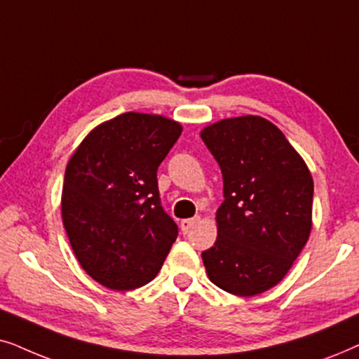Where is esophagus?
Here are the masks:
<instances>
[{"instance_id":"obj_1","label":"esophagus","mask_w":359,"mask_h":359,"mask_svg":"<svg viewBox=\"0 0 359 359\" xmlns=\"http://www.w3.org/2000/svg\"><path fill=\"white\" fill-rule=\"evenodd\" d=\"M197 222H198V218H185L180 222V229H182L184 233H189L190 228H192Z\"/></svg>"}]
</instances>
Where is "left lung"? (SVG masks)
<instances>
[{"instance_id": "1", "label": "left lung", "mask_w": 359, "mask_h": 359, "mask_svg": "<svg viewBox=\"0 0 359 359\" xmlns=\"http://www.w3.org/2000/svg\"><path fill=\"white\" fill-rule=\"evenodd\" d=\"M200 136L223 175L218 236L202 252L208 279L240 297L279 284L312 229L313 179L307 164L266 118H226Z\"/></svg>"}]
</instances>
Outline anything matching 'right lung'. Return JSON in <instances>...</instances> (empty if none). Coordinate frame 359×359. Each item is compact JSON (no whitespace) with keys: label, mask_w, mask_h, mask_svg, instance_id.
<instances>
[{"label":"right lung","mask_w":359,"mask_h":359,"mask_svg":"<svg viewBox=\"0 0 359 359\" xmlns=\"http://www.w3.org/2000/svg\"><path fill=\"white\" fill-rule=\"evenodd\" d=\"M182 126L161 114L128 111L85 136L65 169L62 219L80 266L113 290L151 283L177 224L161 207L157 167Z\"/></svg>","instance_id":"right-lung-1"}]
</instances>
